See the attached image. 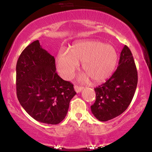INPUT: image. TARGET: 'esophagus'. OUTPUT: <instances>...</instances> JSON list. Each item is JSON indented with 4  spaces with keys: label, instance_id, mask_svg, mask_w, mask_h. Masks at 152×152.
Listing matches in <instances>:
<instances>
[{
    "label": "esophagus",
    "instance_id": "esophagus-1",
    "mask_svg": "<svg viewBox=\"0 0 152 152\" xmlns=\"http://www.w3.org/2000/svg\"><path fill=\"white\" fill-rule=\"evenodd\" d=\"M83 89H84V87H82V86H77V85L74 86V90H75V91L76 92H81Z\"/></svg>",
    "mask_w": 152,
    "mask_h": 152
}]
</instances>
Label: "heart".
I'll return each instance as SVG.
<instances>
[{
  "instance_id": "b5f03b06",
  "label": "heart",
  "mask_w": 152,
  "mask_h": 152,
  "mask_svg": "<svg viewBox=\"0 0 152 152\" xmlns=\"http://www.w3.org/2000/svg\"><path fill=\"white\" fill-rule=\"evenodd\" d=\"M82 61V68L85 73L79 80L85 82L88 77L100 82L111 75L117 62V53L115 48L103 44L99 41L86 40L76 42L70 50H60L56 58L59 73L64 79H70Z\"/></svg>"
}]
</instances>
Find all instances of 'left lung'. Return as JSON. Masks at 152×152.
<instances>
[{
  "label": "left lung",
  "instance_id": "8db88e82",
  "mask_svg": "<svg viewBox=\"0 0 152 152\" xmlns=\"http://www.w3.org/2000/svg\"><path fill=\"white\" fill-rule=\"evenodd\" d=\"M137 84V71L132 51L127 45L121 52L119 66L111 77L94 88L96 101L91 111L101 121L117 117L127 109Z\"/></svg>",
  "mask_w": 152,
  "mask_h": 152
}]
</instances>
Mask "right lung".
<instances>
[{"mask_svg": "<svg viewBox=\"0 0 152 152\" xmlns=\"http://www.w3.org/2000/svg\"><path fill=\"white\" fill-rule=\"evenodd\" d=\"M17 96L37 121L56 125L66 117L76 92L71 82L56 72L55 58L36 40L20 53L16 66Z\"/></svg>", "mask_w": 152, "mask_h": 152, "instance_id": "1", "label": "right lung"}]
</instances>
